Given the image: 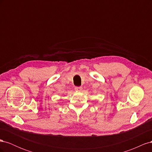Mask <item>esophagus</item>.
<instances>
[{"mask_svg":"<svg viewBox=\"0 0 152 152\" xmlns=\"http://www.w3.org/2000/svg\"><path fill=\"white\" fill-rule=\"evenodd\" d=\"M75 90L77 91H80L82 90V87L81 86H77L75 87Z\"/></svg>","mask_w":152,"mask_h":152,"instance_id":"obj_1","label":"esophagus"}]
</instances>
